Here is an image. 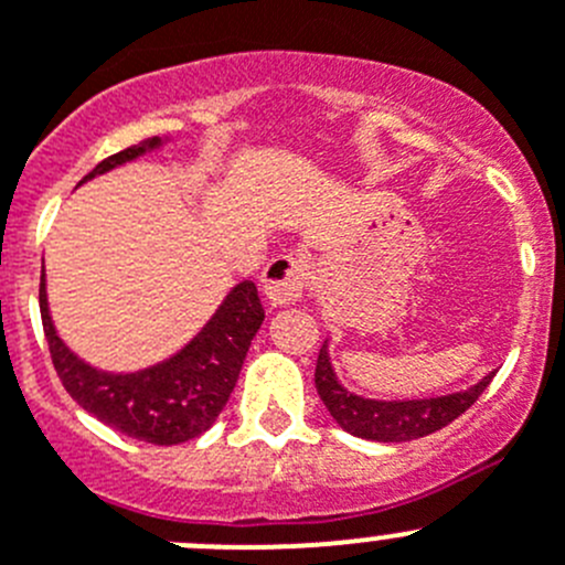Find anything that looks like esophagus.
Returning <instances> with one entry per match:
<instances>
[{
  "mask_svg": "<svg viewBox=\"0 0 565 565\" xmlns=\"http://www.w3.org/2000/svg\"><path fill=\"white\" fill-rule=\"evenodd\" d=\"M309 265L303 258L276 256L262 273V289H265L270 307H289L303 298Z\"/></svg>",
  "mask_w": 565,
  "mask_h": 565,
  "instance_id": "1",
  "label": "esophagus"
}]
</instances>
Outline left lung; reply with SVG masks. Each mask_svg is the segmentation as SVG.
<instances>
[{
  "label": "left lung",
  "mask_w": 565,
  "mask_h": 565,
  "mask_svg": "<svg viewBox=\"0 0 565 565\" xmlns=\"http://www.w3.org/2000/svg\"><path fill=\"white\" fill-rule=\"evenodd\" d=\"M493 373L479 379L468 390L457 393L431 395V398H395V402H382V398H365L354 390L342 387L337 379L334 365L329 354V337L318 354V367H315V387H318L320 402L331 413V418L351 431L354 437L376 443H407L418 437L431 435V431L449 426L451 420L460 418L484 387L490 384Z\"/></svg>",
  "instance_id": "obj_1"
}]
</instances>
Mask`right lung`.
<instances>
[{
  "label": "right lung",
  "mask_w": 565,
  "mask_h": 565,
  "mask_svg": "<svg viewBox=\"0 0 565 565\" xmlns=\"http://www.w3.org/2000/svg\"><path fill=\"white\" fill-rule=\"evenodd\" d=\"M167 141L170 139L152 136L141 145L105 158L77 186L122 163L136 161L147 152L161 150ZM39 303L52 365L66 393L110 429L122 431L134 440L156 443V446H178V443L192 440L217 420L239 379L250 340L265 320L256 284L239 281L231 287L217 312L205 320L203 329L181 351L141 371L116 373L81 360L57 334L55 320L50 315L44 270H41Z\"/></svg>",
  "instance_id": "obj_1"
}]
</instances>
